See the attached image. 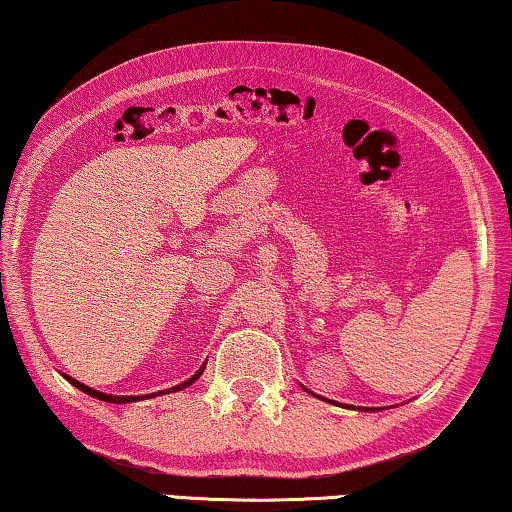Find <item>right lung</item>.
I'll return each mask as SVG.
<instances>
[{
    "label": "right lung",
    "instance_id": "right-lung-1",
    "mask_svg": "<svg viewBox=\"0 0 512 512\" xmlns=\"http://www.w3.org/2000/svg\"><path fill=\"white\" fill-rule=\"evenodd\" d=\"M203 368L206 366H201L199 371H196L190 380H185L183 384H178V387H174L171 391H180V389H185V387H190V384L194 382V380H199V375L203 373ZM66 380L73 384V387H77L80 391H84V393H89V396H93V398H98V400H105V403H135V400H141V398H148V396H107V393H100V391H96V389H91V387H86V384H82V382H77L75 377H68V375H64ZM155 396V393H153Z\"/></svg>",
    "mask_w": 512,
    "mask_h": 512
}]
</instances>
